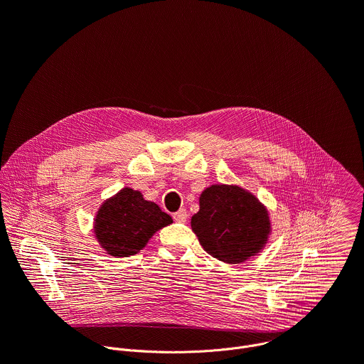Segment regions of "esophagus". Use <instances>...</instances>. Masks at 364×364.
Masks as SVG:
<instances>
[{"instance_id":"esophagus-1","label":"esophagus","mask_w":364,"mask_h":364,"mask_svg":"<svg viewBox=\"0 0 364 364\" xmlns=\"http://www.w3.org/2000/svg\"><path fill=\"white\" fill-rule=\"evenodd\" d=\"M187 210L186 209H180L177 213H174L173 215V218H174V220L176 222H178V223H186L187 222Z\"/></svg>"}]
</instances>
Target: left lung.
<instances>
[{"label":"left lung","instance_id":"1","mask_svg":"<svg viewBox=\"0 0 364 364\" xmlns=\"http://www.w3.org/2000/svg\"><path fill=\"white\" fill-rule=\"evenodd\" d=\"M191 230L203 249L226 264H242L269 243L272 222L267 205L236 184H212L198 197Z\"/></svg>","mask_w":364,"mask_h":364}]
</instances>
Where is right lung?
<instances>
[{
    "label": "right lung",
    "instance_id": "1",
    "mask_svg": "<svg viewBox=\"0 0 364 364\" xmlns=\"http://www.w3.org/2000/svg\"><path fill=\"white\" fill-rule=\"evenodd\" d=\"M171 223V216L159 204L145 200L139 190L124 187L100 203L92 230L105 253L127 257L141 252L155 233Z\"/></svg>",
    "mask_w": 364,
    "mask_h": 364
}]
</instances>
